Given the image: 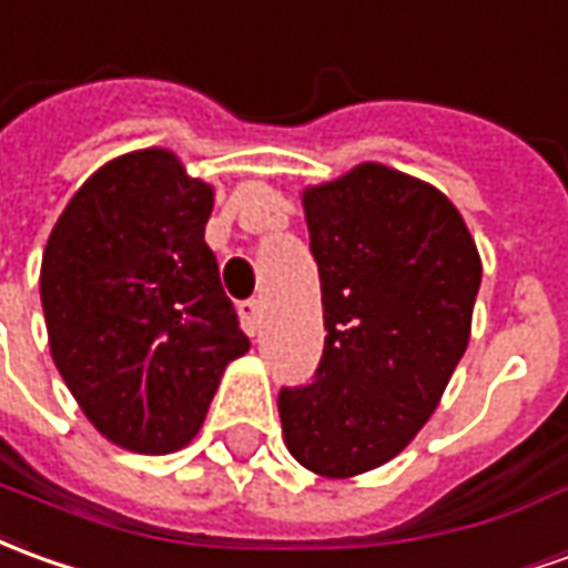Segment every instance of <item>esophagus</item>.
Returning <instances> with one entry per match:
<instances>
[{
	"instance_id": "esophagus-1",
	"label": "esophagus",
	"mask_w": 568,
	"mask_h": 568,
	"mask_svg": "<svg viewBox=\"0 0 568 568\" xmlns=\"http://www.w3.org/2000/svg\"><path fill=\"white\" fill-rule=\"evenodd\" d=\"M240 316H243L245 332H248V335H257L261 320H264V301H257V297H252V301H243V304H240Z\"/></svg>"
}]
</instances>
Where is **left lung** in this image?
I'll use <instances>...</instances> for the list:
<instances>
[{
    "instance_id": "obj_1",
    "label": "left lung",
    "mask_w": 568,
    "mask_h": 568,
    "mask_svg": "<svg viewBox=\"0 0 568 568\" xmlns=\"http://www.w3.org/2000/svg\"><path fill=\"white\" fill-rule=\"evenodd\" d=\"M325 347L311 384L280 390L288 452L347 479L406 449L467 351L483 264L443 193L363 162L304 190Z\"/></svg>"
}]
</instances>
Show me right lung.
<instances>
[{"label":"right lung","mask_w":568,"mask_h":568,"mask_svg":"<svg viewBox=\"0 0 568 568\" xmlns=\"http://www.w3.org/2000/svg\"><path fill=\"white\" fill-rule=\"evenodd\" d=\"M212 202L172 150L150 146L101 165L51 230L39 276L51 359L122 449H184L248 351L205 245Z\"/></svg>","instance_id":"right-lung-1"}]
</instances>
